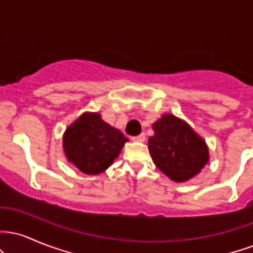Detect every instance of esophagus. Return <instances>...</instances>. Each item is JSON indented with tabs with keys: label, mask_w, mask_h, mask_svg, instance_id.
Returning a JSON list of instances; mask_svg holds the SVG:
<instances>
[{
	"label": "esophagus",
	"mask_w": 253,
	"mask_h": 253,
	"mask_svg": "<svg viewBox=\"0 0 253 253\" xmlns=\"http://www.w3.org/2000/svg\"><path fill=\"white\" fill-rule=\"evenodd\" d=\"M145 139H146V135H145V133H141V134L133 136L132 140L133 141H139V143H143V141H145Z\"/></svg>",
	"instance_id": "obj_1"
}]
</instances>
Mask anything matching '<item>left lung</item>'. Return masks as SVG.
Segmentation results:
<instances>
[{
	"label": "left lung",
	"mask_w": 253,
	"mask_h": 253,
	"mask_svg": "<svg viewBox=\"0 0 253 253\" xmlns=\"http://www.w3.org/2000/svg\"><path fill=\"white\" fill-rule=\"evenodd\" d=\"M149 150L156 167L175 182H185L201 171L208 162L203 139L181 119L164 114L152 126Z\"/></svg>",
	"instance_id": "left-lung-1"
}]
</instances>
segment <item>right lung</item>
<instances>
[{
	"instance_id": "1",
	"label": "right lung",
	"mask_w": 253,
	"mask_h": 253,
	"mask_svg": "<svg viewBox=\"0 0 253 253\" xmlns=\"http://www.w3.org/2000/svg\"><path fill=\"white\" fill-rule=\"evenodd\" d=\"M127 138L101 119L97 113H85L65 130L64 151L68 161L86 175L108 169Z\"/></svg>"
}]
</instances>
